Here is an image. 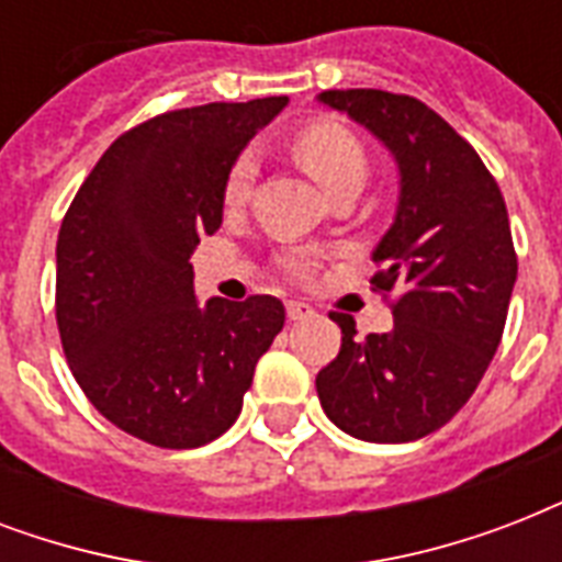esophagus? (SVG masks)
I'll list each match as a JSON object with an SVG mask.
<instances>
[{
	"mask_svg": "<svg viewBox=\"0 0 562 562\" xmlns=\"http://www.w3.org/2000/svg\"><path fill=\"white\" fill-rule=\"evenodd\" d=\"M285 315H289V321H308V317H315V308L308 306V303H300V300H289L285 303Z\"/></svg>",
	"mask_w": 562,
	"mask_h": 562,
	"instance_id": "1",
	"label": "esophagus"
}]
</instances>
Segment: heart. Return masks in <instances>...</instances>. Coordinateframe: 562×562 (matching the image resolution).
Returning a JSON list of instances; mask_svg holds the SVG:
<instances>
[{
  "instance_id": "b5f03b06",
  "label": "heart",
  "mask_w": 562,
  "mask_h": 562,
  "mask_svg": "<svg viewBox=\"0 0 562 562\" xmlns=\"http://www.w3.org/2000/svg\"><path fill=\"white\" fill-rule=\"evenodd\" d=\"M294 154L326 192H335L347 180H364V171H368V151L359 136L352 134L350 127L326 122V119L312 122L294 136ZM250 180H254V160H250V154H241L233 162L227 183H224V201L229 206L245 201ZM289 271L303 280L312 271V265L306 259H291Z\"/></svg>"
}]
</instances>
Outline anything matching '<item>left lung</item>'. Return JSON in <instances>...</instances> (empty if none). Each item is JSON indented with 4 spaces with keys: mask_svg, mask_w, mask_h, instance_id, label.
<instances>
[{
    "mask_svg": "<svg viewBox=\"0 0 562 562\" xmlns=\"http://www.w3.org/2000/svg\"><path fill=\"white\" fill-rule=\"evenodd\" d=\"M321 101L391 148L402 192L370 277L393 329L356 338V324L333 312L341 350L317 373V396L347 435L408 443L467 405L498 350L516 282L505 198L475 148L414 95L326 90Z\"/></svg>",
    "mask_w": 562,
    "mask_h": 562,
    "instance_id": "1",
    "label": "left lung"
}]
</instances>
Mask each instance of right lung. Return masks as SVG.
<instances>
[{"instance_id": "add662e5", "label": "right lung", "mask_w": 562, "mask_h": 562, "mask_svg": "<svg viewBox=\"0 0 562 562\" xmlns=\"http://www.w3.org/2000/svg\"><path fill=\"white\" fill-rule=\"evenodd\" d=\"M285 95L169 110L125 131L87 175L57 236L55 315L99 414L160 449L236 423L285 324L271 294L194 300L189 256L221 227L233 162Z\"/></svg>"}]
</instances>
